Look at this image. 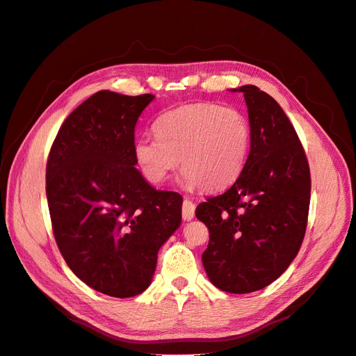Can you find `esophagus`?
Wrapping results in <instances>:
<instances>
[{
	"mask_svg": "<svg viewBox=\"0 0 356 356\" xmlns=\"http://www.w3.org/2000/svg\"><path fill=\"white\" fill-rule=\"evenodd\" d=\"M195 209H196L195 203L186 199L184 202H182V218H184L186 221L193 220V217H195Z\"/></svg>",
	"mask_w": 356,
	"mask_h": 356,
	"instance_id": "obj_1",
	"label": "esophagus"
}]
</instances>
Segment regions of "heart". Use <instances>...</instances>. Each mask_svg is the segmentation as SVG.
<instances>
[{
    "label": "heart",
    "instance_id": "heart-1",
    "mask_svg": "<svg viewBox=\"0 0 356 356\" xmlns=\"http://www.w3.org/2000/svg\"><path fill=\"white\" fill-rule=\"evenodd\" d=\"M156 136H141L135 160L147 181L163 182L178 165L181 184L217 191L239 177L250 152L251 127L234 106L213 102L181 105L161 114Z\"/></svg>",
    "mask_w": 356,
    "mask_h": 356
}]
</instances>
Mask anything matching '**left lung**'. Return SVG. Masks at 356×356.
<instances>
[{
  "instance_id": "left-lung-1",
  "label": "left lung",
  "mask_w": 356,
  "mask_h": 356,
  "mask_svg": "<svg viewBox=\"0 0 356 356\" xmlns=\"http://www.w3.org/2000/svg\"><path fill=\"white\" fill-rule=\"evenodd\" d=\"M242 92L251 148L234 184L196 208L209 243L202 263L225 293L263 289L281 276L305 239L310 170L294 126L270 95L246 84Z\"/></svg>"
}]
</instances>
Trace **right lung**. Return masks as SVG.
I'll use <instances>...</instances> for the list:
<instances>
[{
	"label": "right lung",
	"instance_id": "right-lung-1",
	"mask_svg": "<svg viewBox=\"0 0 356 356\" xmlns=\"http://www.w3.org/2000/svg\"><path fill=\"white\" fill-rule=\"evenodd\" d=\"M153 95H92L62 123L46 168L53 234L74 275L127 298L152 284L157 252L181 224L182 197L135 166V124Z\"/></svg>",
	"mask_w": 356,
	"mask_h": 356
}]
</instances>
